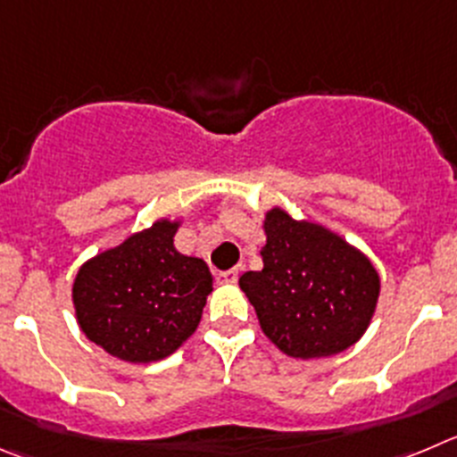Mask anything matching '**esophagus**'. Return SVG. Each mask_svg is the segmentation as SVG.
Returning a JSON list of instances; mask_svg holds the SVG:
<instances>
[{"label":"esophagus","instance_id":"34e87169","mask_svg":"<svg viewBox=\"0 0 457 457\" xmlns=\"http://www.w3.org/2000/svg\"><path fill=\"white\" fill-rule=\"evenodd\" d=\"M238 279V268H232V270H223L216 275V281L219 284H234Z\"/></svg>","mask_w":457,"mask_h":457}]
</instances>
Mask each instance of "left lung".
<instances>
[{"label": "left lung", "mask_w": 457, "mask_h": 457, "mask_svg": "<svg viewBox=\"0 0 457 457\" xmlns=\"http://www.w3.org/2000/svg\"><path fill=\"white\" fill-rule=\"evenodd\" d=\"M263 268L241 275L238 287L254 306L262 331L287 356L327 358L368 331L381 277L356 245L287 209L263 216Z\"/></svg>", "instance_id": "obj_1"}]
</instances>
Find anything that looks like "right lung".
Segmentation results:
<instances>
[{"instance_id": "obj_1", "label": "right lung", "mask_w": 457, "mask_h": 457, "mask_svg": "<svg viewBox=\"0 0 457 457\" xmlns=\"http://www.w3.org/2000/svg\"><path fill=\"white\" fill-rule=\"evenodd\" d=\"M180 223L157 219L94 254L76 272V322L119 361H162L198 329L214 277L203 259L176 250L173 237Z\"/></svg>"}]
</instances>
